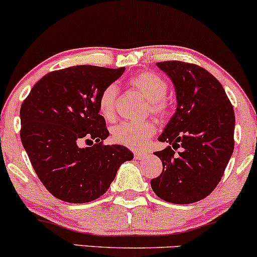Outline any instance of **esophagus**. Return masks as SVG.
Returning <instances> with one entry per match:
<instances>
[{
  "label": "esophagus",
  "mask_w": 257,
  "mask_h": 257,
  "mask_svg": "<svg viewBox=\"0 0 257 257\" xmlns=\"http://www.w3.org/2000/svg\"><path fill=\"white\" fill-rule=\"evenodd\" d=\"M146 156H147V153H145V152H140V151L134 152V157H135V159H138V161H141V159H145Z\"/></svg>",
  "instance_id": "obj_1"
}]
</instances>
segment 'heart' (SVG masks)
<instances>
[{"instance_id":"1","label":"heart","mask_w":257,"mask_h":257,"mask_svg":"<svg viewBox=\"0 0 257 257\" xmlns=\"http://www.w3.org/2000/svg\"><path fill=\"white\" fill-rule=\"evenodd\" d=\"M129 84L149 101V111L157 117L167 116L169 111V101L166 98L168 83L166 79L155 72H139L129 79ZM118 88L110 84L101 91L99 96L100 113L106 119L113 118L116 112V101ZM156 125L151 120L144 122H122L112 131V138L119 145L133 150H140L146 145L149 139L155 134Z\"/></svg>"}]
</instances>
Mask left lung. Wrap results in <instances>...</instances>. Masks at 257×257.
<instances>
[{
    "instance_id": "8db88e82",
    "label": "left lung",
    "mask_w": 257,
    "mask_h": 257,
    "mask_svg": "<svg viewBox=\"0 0 257 257\" xmlns=\"http://www.w3.org/2000/svg\"><path fill=\"white\" fill-rule=\"evenodd\" d=\"M175 88L176 111L163 133V164L151 187L161 199L191 204L209 196L219 184L234 149V111L225 89L203 67L182 61L156 64ZM181 148L175 155L174 149Z\"/></svg>"
}]
</instances>
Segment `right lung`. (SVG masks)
<instances>
[{
    "instance_id": "right-lung-1",
    "label": "right lung",
    "mask_w": 257,
    "mask_h": 257,
    "mask_svg": "<svg viewBox=\"0 0 257 257\" xmlns=\"http://www.w3.org/2000/svg\"><path fill=\"white\" fill-rule=\"evenodd\" d=\"M124 70L78 65L49 72L23 102V146L44 187L58 199H98L120 164L134 157L124 146L102 144L110 133L99 113L100 94Z\"/></svg>"
}]
</instances>
